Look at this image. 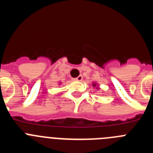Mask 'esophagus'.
I'll return each mask as SVG.
<instances>
[{
	"label": "esophagus",
	"instance_id": "esophagus-1",
	"mask_svg": "<svg viewBox=\"0 0 153 153\" xmlns=\"http://www.w3.org/2000/svg\"><path fill=\"white\" fill-rule=\"evenodd\" d=\"M75 80H76V81H81L82 80V79H83V76L82 75H79V76H77V77L76 78H75Z\"/></svg>",
	"mask_w": 153,
	"mask_h": 153
}]
</instances>
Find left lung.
<instances>
[{
	"label": "left lung",
	"instance_id": "left-lung-1",
	"mask_svg": "<svg viewBox=\"0 0 153 153\" xmlns=\"http://www.w3.org/2000/svg\"><path fill=\"white\" fill-rule=\"evenodd\" d=\"M93 86H95V87H96V86H97V84H96V83H93ZM97 89H99V88H98V87H97Z\"/></svg>",
	"mask_w": 153,
	"mask_h": 153
}]
</instances>
